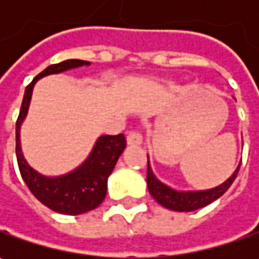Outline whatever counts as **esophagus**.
<instances>
[{"mask_svg": "<svg viewBox=\"0 0 259 259\" xmlns=\"http://www.w3.org/2000/svg\"><path fill=\"white\" fill-rule=\"evenodd\" d=\"M126 144L133 145V147H137V145L143 144V135L137 131H131L130 134L126 135Z\"/></svg>", "mask_w": 259, "mask_h": 259, "instance_id": "1", "label": "esophagus"}]
</instances>
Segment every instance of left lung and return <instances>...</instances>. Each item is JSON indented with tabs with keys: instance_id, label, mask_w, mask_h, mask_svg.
<instances>
[{
	"instance_id": "8db88e82",
	"label": "left lung",
	"mask_w": 259,
	"mask_h": 259,
	"mask_svg": "<svg viewBox=\"0 0 259 259\" xmlns=\"http://www.w3.org/2000/svg\"><path fill=\"white\" fill-rule=\"evenodd\" d=\"M147 165H148L147 167V186H148V192L154 197L155 202L174 212H193L214 202L231 187V184L234 183L236 174L239 171L241 163L236 167L232 176L228 180H225L222 184L216 186L213 189H207V190H187V192L176 190L163 182H160L153 173L150 160Z\"/></svg>"
}]
</instances>
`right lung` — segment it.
I'll return each instance as SVG.
<instances>
[{"mask_svg": "<svg viewBox=\"0 0 259 259\" xmlns=\"http://www.w3.org/2000/svg\"><path fill=\"white\" fill-rule=\"evenodd\" d=\"M89 65L91 63L86 60L69 59L57 65L46 67L25 88L20 115L15 124V154L23 180L37 200H40L49 209L62 214L86 213L96 209L104 202L108 190V177L112 173L119 155L122 154L126 145L124 134L101 135L82 164L77 165L75 170L69 173L52 177L38 173L27 163L21 150L20 130L28 114V106L37 80L45 76L57 75L70 69Z\"/></svg>", "mask_w": 259, "mask_h": 259, "instance_id": "add662e5", "label": "right lung"}]
</instances>
